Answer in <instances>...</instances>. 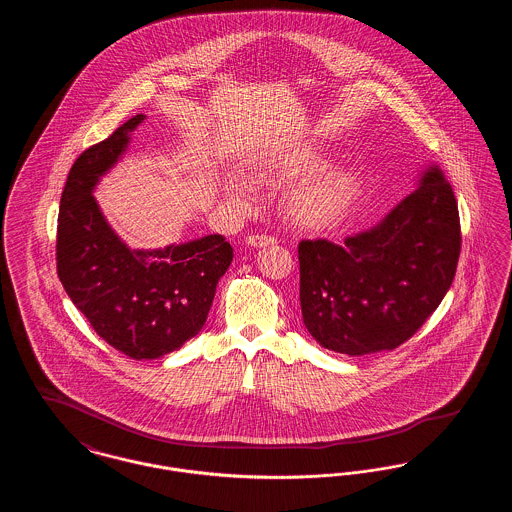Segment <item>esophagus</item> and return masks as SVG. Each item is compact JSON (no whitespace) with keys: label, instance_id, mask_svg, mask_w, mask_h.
I'll return each mask as SVG.
<instances>
[{"label":"esophagus","instance_id":"34e87169","mask_svg":"<svg viewBox=\"0 0 512 512\" xmlns=\"http://www.w3.org/2000/svg\"><path fill=\"white\" fill-rule=\"evenodd\" d=\"M247 244L251 247H267V245L276 244V238L267 236V234H251V236H247Z\"/></svg>","mask_w":512,"mask_h":512}]
</instances>
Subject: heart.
Instances as JSON below:
<instances>
[{
    "instance_id": "1",
    "label": "heart",
    "mask_w": 512,
    "mask_h": 512,
    "mask_svg": "<svg viewBox=\"0 0 512 512\" xmlns=\"http://www.w3.org/2000/svg\"><path fill=\"white\" fill-rule=\"evenodd\" d=\"M318 167V157L309 149H293L270 155L267 159L255 163L253 172L259 182L278 184L284 180H292L305 172ZM359 190V182L355 174L349 171H330L320 174L317 178L295 188L286 199V217L301 228H326L347 213L355 195ZM236 194H245L244 190H236Z\"/></svg>"
}]
</instances>
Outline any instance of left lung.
<instances>
[{
	"label": "left lung",
	"mask_w": 512,
	"mask_h": 512,
	"mask_svg": "<svg viewBox=\"0 0 512 512\" xmlns=\"http://www.w3.org/2000/svg\"><path fill=\"white\" fill-rule=\"evenodd\" d=\"M461 220L438 165L386 219L338 245L299 244V299L309 334L345 355L390 351L413 338L453 284Z\"/></svg>",
	"instance_id": "1"
}]
</instances>
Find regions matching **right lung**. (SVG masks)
<instances>
[{
    "label": "right lung",
    "instance_id": "right-lung-1",
    "mask_svg": "<svg viewBox=\"0 0 512 512\" xmlns=\"http://www.w3.org/2000/svg\"><path fill=\"white\" fill-rule=\"evenodd\" d=\"M144 121L136 115L74 161L57 219V276L101 340L130 359H159L203 328L217 284L232 263L219 234L155 251H130L92 195Z\"/></svg>",
    "mask_w": 512,
    "mask_h": 512
}]
</instances>
